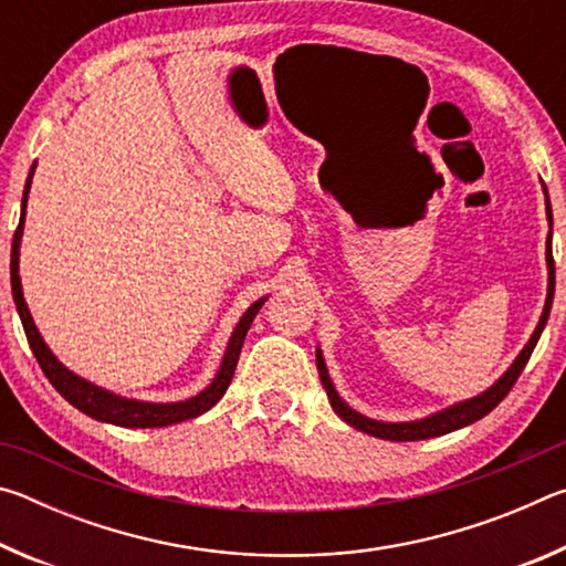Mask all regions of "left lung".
Masks as SVG:
<instances>
[{
	"label": "left lung",
	"instance_id": "obj_1",
	"mask_svg": "<svg viewBox=\"0 0 566 566\" xmlns=\"http://www.w3.org/2000/svg\"><path fill=\"white\" fill-rule=\"evenodd\" d=\"M544 195H547V187H544ZM547 219H549V237H547V272H549V282H547V302H544V312L539 317V324H536V329L532 334V339L524 344V349L520 352V357L512 361V367L504 371V375L494 381V385L482 391V395H476L472 399H464L459 401V405L447 407L442 411H437V415H429L424 419H415V421H377V419H369L359 415L357 409H352L347 401H344L337 389H334L332 379H329V371H327V364H324L322 357V349H317V369H319V379L324 389H327V397H329V405L332 409L337 411V415L347 421L349 427L359 429L364 434H371L377 439H389V442H417V439H432V437H442L454 432V429H462L467 424H472V421L482 419L490 415V411L500 405V401L510 395V389L514 387V381L520 379L522 369L526 367V361H530L532 352L536 347V342L542 337V329L544 324L549 319V310H552V300H554V256H552V205H549V195H547Z\"/></svg>",
	"mask_w": 566,
	"mask_h": 566
}]
</instances>
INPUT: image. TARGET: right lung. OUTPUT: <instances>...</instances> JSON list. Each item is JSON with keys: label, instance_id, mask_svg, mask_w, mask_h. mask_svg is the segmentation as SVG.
Here are the masks:
<instances>
[{"label": "right lung", "instance_id": "add662e5", "mask_svg": "<svg viewBox=\"0 0 566 566\" xmlns=\"http://www.w3.org/2000/svg\"><path fill=\"white\" fill-rule=\"evenodd\" d=\"M34 167L30 169V177H27V185H24L22 214H19V227L14 232V239H12V264H9V272H12V296H14L19 319H22L27 342H30V347L34 352L36 361H40V367L46 375V379L52 381V387L60 391V395L70 401L72 407L84 411V415L92 419L107 421V424L132 427V429L169 427V424H179V421H187V419L205 415L207 409H212L217 401L224 397L229 381H232V377H234L239 352H242L247 332H249V327H252L256 314H260L262 304L266 302V296L256 300L242 314V319L237 322L232 337H229L224 359H222V364H219V371L214 375L212 385L199 391V395H195V397H189L185 401H167V405H157V401H139V399L119 397V395H114V391H107L97 385H92V381H87V379H82L80 375H74V371L66 369L64 364L54 357L52 349L44 344L42 334H40V329H36V324L30 314V306H27V302H24L22 280H19V244H22V234H24L27 197H30Z\"/></svg>", "mask_w": 566, "mask_h": 566}]
</instances>
